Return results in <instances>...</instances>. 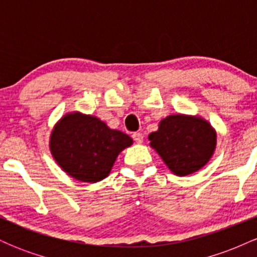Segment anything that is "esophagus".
<instances>
[{"mask_svg": "<svg viewBox=\"0 0 257 257\" xmlns=\"http://www.w3.org/2000/svg\"><path fill=\"white\" fill-rule=\"evenodd\" d=\"M132 138L134 139L135 143H138V144H141V143H143V140H144V135L141 134V133H139V132L133 133Z\"/></svg>", "mask_w": 257, "mask_h": 257, "instance_id": "obj_1", "label": "esophagus"}]
</instances>
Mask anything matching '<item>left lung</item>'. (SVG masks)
Segmentation results:
<instances>
[{
	"mask_svg": "<svg viewBox=\"0 0 257 257\" xmlns=\"http://www.w3.org/2000/svg\"><path fill=\"white\" fill-rule=\"evenodd\" d=\"M149 140L175 175L186 176L204 167L214 155L216 132L202 117L178 113L162 119Z\"/></svg>",
	"mask_w": 257,
	"mask_h": 257,
	"instance_id": "obj_1",
	"label": "left lung"
}]
</instances>
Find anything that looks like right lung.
<instances>
[{"label":"right lung","instance_id":"obj_1","mask_svg":"<svg viewBox=\"0 0 257 257\" xmlns=\"http://www.w3.org/2000/svg\"><path fill=\"white\" fill-rule=\"evenodd\" d=\"M132 144L129 135L81 112L65 114L49 140L53 158L61 169L83 182H98L108 176L117 156Z\"/></svg>","mask_w":257,"mask_h":257}]
</instances>
